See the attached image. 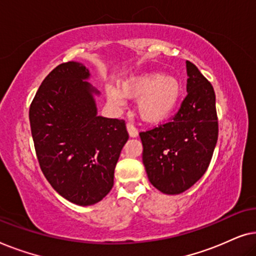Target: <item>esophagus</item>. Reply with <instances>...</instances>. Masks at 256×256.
I'll return each mask as SVG.
<instances>
[{
    "label": "esophagus",
    "mask_w": 256,
    "mask_h": 256,
    "mask_svg": "<svg viewBox=\"0 0 256 256\" xmlns=\"http://www.w3.org/2000/svg\"><path fill=\"white\" fill-rule=\"evenodd\" d=\"M127 130H128V134L130 138H138V129H136L132 124H127Z\"/></svg>",
    "instance_id": "34e87169"
}]
</instances>
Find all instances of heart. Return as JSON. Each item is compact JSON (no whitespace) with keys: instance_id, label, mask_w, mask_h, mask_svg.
Masks as SVG:
<instances>
[{"instance_id":"obj_1","label":"heart","mask_w":256,"mask_h":256,"mask_svg":"<svg viewBox=\"0 0 256 256\" xmlns=\"http://www.w3.org/2000/svg\"><path fill=\"white\" fill-rule=\"evenodd\" d=\"M106 96L115 107L124 106V96L138 97V114L144 121L157 124L169 118L176 110L182 96V84L176 76L146 72L122 80L118 88L107 87Z\"/></svg>"}]
</instances>
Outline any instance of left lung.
I'll use <instances>...</instances> for the list:
<instances>
[{
  "instance_id": "1",
  "label": "left lung",
  "mask_w": 256,
  "mask_h": 256,
  "mask_svg": "<svg viewBox=\"0 0 256 256\" xmlns=\"http://www.w3.org/2000/svg\"><path fill=\"white\" fill-rule=\"evenodd\" d=\"M188 96L168 124L140 132L142 160L154 186L166 194L190 188L208 170L218 141L214 90L186 60Z\"/></svg>"
}]
</instances>
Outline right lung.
Listing matches in <instances>:
<instances>
[{"mask_svg": "<svg viewBox=\"0 0 256 256\" xmlns=\"http://www.w3.org/2000/svg\"><path fill=\"white\" fill-rule=\"evenodd\" d=\"M82 62H68L48 73L29 110L36 155L51 186L80 206L96 204L114 184V170L128 141L124 120L98 115Z\"/></svg>", "mask_w": 256, "mask_h": 256, "instance_id": "add662e5", "label": "right lung"}]
</instances>
